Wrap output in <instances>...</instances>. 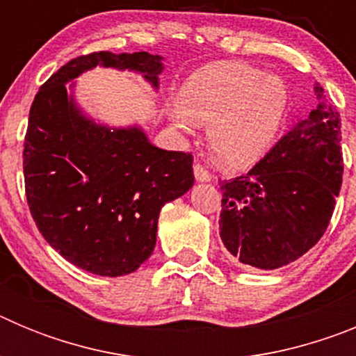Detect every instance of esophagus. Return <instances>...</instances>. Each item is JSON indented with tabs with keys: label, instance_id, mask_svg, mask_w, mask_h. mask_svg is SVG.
<instances>
[{
	"label": "esophagus",
	"instance_id": "obj_1",
	"mask_svg": "<svg viewBox=\"0 0 356 356\" xmlns=\"http://www.w3.org/2000/svg\"><path fill=\"white\" fill-rule=\"evenodd\" d=\"M194 176H196L197 181H210L212 180V175L210 171H207L201 163H194Z\"/></svg>",
	"mask_w": 356,
	"mask_h": 356
}]
</instances>
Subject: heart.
<instances>
[{
    "instance_id": "obj_1",
    "label": "heart",
    "mask_w": 356,
    "mask_h": 356,
    "mask_svg": "<svg viewBox=\"0 0 356 356\" xmlns=\"http://www.w3.org/2000/svg\"><path fill=\"white\" fill-rule=\"evenodd\" d=\"M175 122H209V143L229 168H246L271 146L289 108L284 78L248 62H216L193 72L178 90Z\"/></svg>"
}]
</instances>
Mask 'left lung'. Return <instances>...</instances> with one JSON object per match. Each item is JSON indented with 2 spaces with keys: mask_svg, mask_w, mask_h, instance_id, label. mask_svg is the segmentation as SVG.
<instances>
[{
  "mask_svg": "<svg viewBox=\"0 0 356 356\" xmlns=\"http://www.w3.org/2000/svg\"><path fill=\"white\" fill-rule=\"evenodd\" d=\"M317 105L246 175L219 180L221 241L241 264L276 269L325 235L342 185L339 112L316 85Z\"/></svg>",
  "mask_w": 356,
  "mask_h": 356,
  "instance_id": "left-lung-1",
  "label": "left lung"
}]
</instances>
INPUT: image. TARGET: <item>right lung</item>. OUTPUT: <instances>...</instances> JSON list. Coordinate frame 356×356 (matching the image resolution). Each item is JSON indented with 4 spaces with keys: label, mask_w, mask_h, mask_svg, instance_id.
I'll return each mask as SVG.
<instances>
[{
    "label": "right lung",
    "mask_w": 356,
    "mask_h": 356,
    "mask_svg": "<svg viewBox=\"0 0 356 356\" xmlns=\"http://www.w3.org/2000/svg\"><path fill=\"white\" fill-rule=\"evenodd\" d=\"M96 65L144 72L159 55L94 51L62 65L35 94L24 135V191L42 237L74 266L122 276L149 259L159 213L194 184L193 155L149 144L139 128L110 130L85 119L65 81Z\"/></svg>",
    "instance_id": "obj_1"
}]
</instances>
